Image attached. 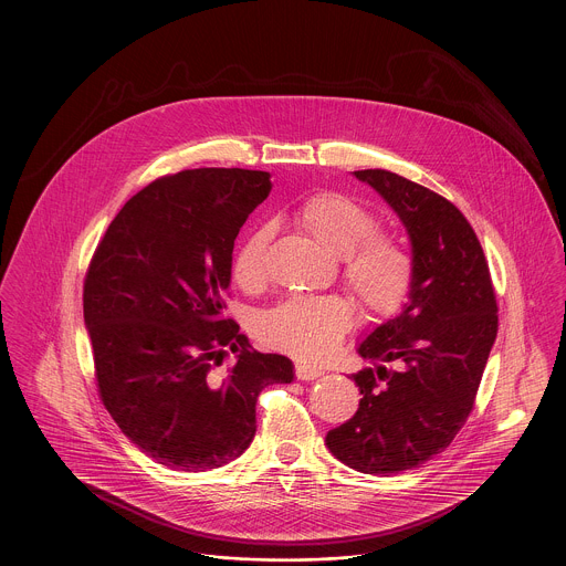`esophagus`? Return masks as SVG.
<instances>
[{
    "instance_id": "esophagus-1",
    "label": "esophagus",
    "mask_w": 566,
    "mask_h": 566,
    "mask_svg": "<svg viewBox=\"0 0 566 566\" xmlns=\"http://www.w3.org/2000/svg\"><path fill=\"white\" fill-rule=\"evenodd\" d=\"M321 375H323V368H318V366H312V364H305V361H297L295 364V377L300 381H314Z\"/></svg>"
}]
</instances>
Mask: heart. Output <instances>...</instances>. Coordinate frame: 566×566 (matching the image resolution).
<instances>
[{"label": "heart", "mask_w": 566, "mask_h": 566, "mask_svg": "<svg viewBox=\"0 0 566 566\" xmlns=\"http://www.w3.org/2000/svg\"><path fill=\"white\" fill-rule=\"evenodd\" d=\"M295 223L332 254L340 256L343 282L350 297L368 314H388L405 300L413 264L407 250L377 230V219L340 191H316L304 198ZM269 226H254L232 254V277L254 291L266 277ZM350 327V312L338 297H291L264 312L262 340L269 347L304 359L334 353Z\"/></svg>", "instance_id": "obj_1"}]
</instances>
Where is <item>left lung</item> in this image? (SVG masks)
I'll use <instances>...</instances> for the list:
<instances>
[{"label":"left lung","mask_w":566,"mask_h":566,"mask_svg":"<svg viewBox=\"0 0 566 566\" xmlns=\"http://www.w3.org/2000/svg\"><path fill=\"white\" fill-rule=\"evenodd\" d=\"M411 241L409 302L375 327L353 375L359 407L325 443L361 474H400L443 452L474 409L497 336V304L479 237L436 191L388 170H357Z\"/></svg>","instance_id":"1"}]
</instances>
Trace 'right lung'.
Listing matches in <instances>:
<instances>
[{
	"instance_id": "1",
	"label": "right lung",
	"mask_w": 566,
	"mask_h": 566,
	"mask_svg": "<svg viewBox=\"0 0 566 566\" xmlns=\"http://www.w3.org/2000/svg\"><path fill=\"white\" fill-rule=\"evenodd\" d=\"M271 191L269 172L198 168L153 180L109 223L84 282L98 396L146 457L182 472L241 457L256 400L293 361L259 353L223 316L234 239ZM232 349L238 361L214 368Z\"/></svg>"
}]
</instances>
